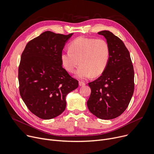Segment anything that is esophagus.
<instances>
[{
    "instance_id": "1",
    "label": "esophagus",
    "mask_w": 154,
    "mask_h": 154,
    "mask_svg": "<svg viewBox=\"0 0 154 154\" xmlns=\"http://www.w3.org/2000/svg\"><path fill=\"white\" fill-rule=\"evenodd\" d=\"M79 85L80 86H84V85H85V83L80 81V82H79Z\"/></svg>"
}]
</instances>
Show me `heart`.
<instances>
[{
	"mask_svg": "<svg viewBox=\"0 0 154 154\" xmlns=\"http://www.w3.org/2000/svg\"><path fill=\"white\" fill-rule=\"evenodd\" d=\"M109 44L104 39L79 37L69 45V50L61 54L63 66L69 72L72 73L80 64L75 76L86 79L91 75H101L106 69L110 58Z\"/></svg>",
	"mask_w": 154,
	"mask_h": 154,
	"instance_id": "heart-1",
	"label": "heart"
}]
</instances>
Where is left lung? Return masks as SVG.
I'll use <instances>...</instances> for the list:
<instances>
[{
  "mask_svg": "<svg viewBox=\"0 0 154 154\" xmlns=\"http://www.w3.org/2000/svg\"><path fill=\"white\" fill-rule=\"evenodd\" d=\"M98 34L109 45L110 58L102 75L88 83L91 92L87 106L97 118L110 120L128 106L134 92V69L129 51L120 38L109 31Z\"/></svg>",
  "mask_w": 154,
  "mask_h": 154,
  "instance_id": "8db88e82",
  "label": "left lung"
}]
</instances>
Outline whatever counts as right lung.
<instances>
[{
    "mask_svg": "<svg viewBox=\"0 0 154 154\" xmlns=\"http://www.w3.org/2000/svg\"><path fill=\"white\" fill-rule=\"evenodd\" d=\"M72 34L45 31L27 44L18 68L20 93L32 114L48 120L62 114L66 95L79 86L62 66L61 54Z\"/></svg>",
    "mask_w": 154,
    "mask_h": 154,
    "instance_id": "obj_1",
    "label": "right lung"
}]
</instances>
